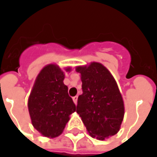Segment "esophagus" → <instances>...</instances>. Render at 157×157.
<instances>
[{
	"instance_id": "esophagus-1",
	"label": "esophagus",
	"mask_w": 157,
	"mask_h": 157,
	"mask_svg": "<svg viewBox=\"0 0 157 157\" xmlns=\"http://www.w3.org/2000/svg\"><path fill=\"white\" fill-rule=\"evenodd\" d=\"M77 99H78V96H77V95H75V96L73 97V101H74V103L75 105L77 104Z\"/></svg>"
}]
</instances>
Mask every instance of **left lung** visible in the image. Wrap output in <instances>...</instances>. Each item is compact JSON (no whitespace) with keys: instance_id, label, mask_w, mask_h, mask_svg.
Returning a JSON list of instances; mask_svg holds the SVG:
<instances>
[{"instance_id":"obj_1","label":"left lung","mask_w":157,"mask_h":157,"mask_svg":"<svg viewBox=\"0 0 157 157\" xmlns=\"http://www.w3.org/2000/svg\"><path fill=\"white\" fill-rule=\"evenodd\" d=\"M81 74L82 94L79 95L76 113L87 132L99 140L117 134L124 114L122 95L113 76L104 65L93 62L76 67Z\"/></svg>"}]
</instances>
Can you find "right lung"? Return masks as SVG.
Here are the masks:
<instances>
[{
    "mask_svg": "<svg viewBox=\"0 0 157 157\" xmlns=\"http://www.w3.org/2000/svg\"><path fill=\"white\" fill-rule=\"evenodd\" d=\"M65 70L70 72V67ZM64 73L56 64L44 67L35 80L28 99V110L33 127L43 136L58 137L63 132L75 105L63 83Z\"/></svg>",
    "mask_w": 157,
    "mask_h": 157,
    "instance_id": "1",
    "label": "right lung"
}]
</instances>
